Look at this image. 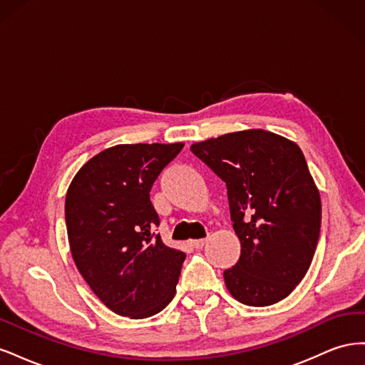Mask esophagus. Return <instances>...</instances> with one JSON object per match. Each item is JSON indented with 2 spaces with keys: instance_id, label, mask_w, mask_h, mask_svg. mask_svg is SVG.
<instances>
[{
  "instance_id": "1",
  "label": "esophagus",
  "mask_w": 365,
  "mask_h": 365,
  "mask_svg": "<svg viewBox=\"0 0 365 365\" xmlns=\"http://www.w3.org/2000/svg\"><path fill=\"white\" fill-rule=\"evenodd\" d=\"M205 239H197V240H192L190 244H192V247L193 248H196V250H201L204 245H205Z\"/></svg>"
}]
</instances>
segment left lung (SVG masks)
<instances>
[{
	"mask_svg": "<svg viewBox=\"0 0 365 365\" xmlns=\"http://www.w3.org/2000/svg\"><path fill=\"white\" fill-rule=\"evenodd\" d=\"M190 150L227 185L240 257L225 284L247 306H269L303 280L319 239L322 201L302 149L263 129L195 143Z\"/></svg>",
	"mask_w": 365,
	"mask_h": 365,
	"instance_id": "1",
	"label": "left lung"
}]
</instances>
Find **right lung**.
I'll list each match as a JSON object with an SVG mask.
<instances>
[{
	"label": "right lung",
	"mask_w": 365,
	"mask_h": 365,
	"mask_svg": "<svg viewBox=\"0 0 365 365\" xmlns=\"http://www.w3.org/2000/svg\"><path fill=\"white\" fill-rule=\"evenodd\" d=\"M182 148H109L88 161L68 187L65 222L76 267L102 303L121 317L155 315L175 297L185 254L163 244L149 193Z\"/></svg>",
	"instance_id": "1"
}]
</instances>
